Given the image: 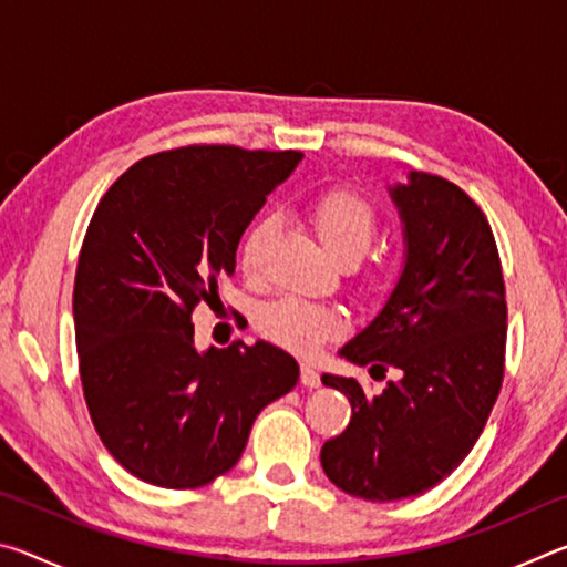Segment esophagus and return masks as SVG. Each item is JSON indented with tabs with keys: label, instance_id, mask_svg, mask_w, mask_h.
I'll return each mask as SVG.
<instances>
[{
	"label": "esophagus",
	"instance_id": "obj_1",
	"mask_svg": "<svg viewBox=\"0 0 567 567\" xmlns=\"http://www.w3.org/2000/svg\"><path fill=\"white\" fill-rule=\"evenodd\" d=\"M300 380H302V385L305 388H320V372L312 368L310 362H302V368H300Z\"/></svg>",
	"mask_w": 567,
	"mask_h": 567
}]
</instances>
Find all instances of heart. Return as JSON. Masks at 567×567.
Returning <instances> with one entry per match:
<instances>
[{
  "label": "heart",
  "mask_w": 567,
  "mask_h": 567,
  "mask_svg": "<svg viewBox=\"0 0 567 567\" xmlns=\"http://www.w3.org/2000/svg\"><path fill=\"white\" fill-rule=\"evenodd\" d=\"M307 217H310L320 245L340 262H352L368 252L378 227L375 207L360 192L352 189L322 192L307 207ZM275 229V217H260L245 233L243 243H239V265L247 275L260 272L265 249L270 245ZM260 324L272 340L285 344V348L312 352L340 332L342 318L330 307L285 297V300L265 307Z\"/></svg>",
  "instance_id": "b5f03b06"
}]
</instances>
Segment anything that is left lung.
I'll return each instance as SVG.
<instances>
[{"mask_svg": "<svg viewBox=\"0 0 567 567\" xmlns=\"http://www.w3.org/2000/svg\"><path fill=\"white\" fill-rule=\"evenodd\" d=\"M388 195L402 223V270L338 354L370 364V375H402L382 395L322 375L352 405L348 430L322 445L324 475L375 503L425 493L467 457L501 392L507 324L501 257L473 199L417 169Z\"/></svg>", "mask_w": 567, "mask_h": 567, "instance_id": "1", "label": "left lung"}]
</instances>
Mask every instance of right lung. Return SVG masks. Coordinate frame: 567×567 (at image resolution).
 I'll use <instances>...</instances> for the list:
<instances>
[{"mask_svg":"<svg viewBox=\"0 0 567 567\" xmlns=\"http://www.w3.org/2000/svg\"><path fill=\"white\" fill-rule=\"evenodd\" d=\"M302 157L162 152L94 209L72 297L84 400L104 447L150 485L189 491L233 470L257 415L300 380L267 340L197 350L192 310L215 302L247 225Z\"/></svg>","mask_w":567,"mask_h":567,"instance_id":"obj_1","label":"right lung"}]
</instances>
